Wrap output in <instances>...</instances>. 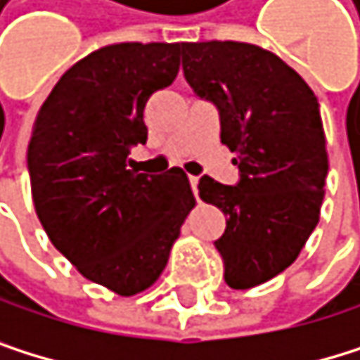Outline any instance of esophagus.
I'll list each match as a JSON object with an SVG mask.
<instances>
[{
  "label": "esophagus",
  "mask_w": 360,
  "mask_h": 360,
  "mask_svg": "<svg viewBox=\"0 0 360 360\" xmlns=\"http://www.w3.org/2000/svg\"><path fill=\"white\" fill-rule=\"evenodd\" d=\"M191 186H193V193L197 195V186H200V178H197V176H191Z\"/></svg>",
  "instance_id": "esophagus-1"
}]
</instances>
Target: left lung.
<instances>
[{
	"mask_svg": "<svg viewBox=\"0 0 360 360\" xmlns=\"http://www.w3.org/2000/svg\"><path fill=\"white\" fill-rule=\"evenodd\" d=\"M182 70L197 96L221 115V143L236 152L240 182L210 176L200 197L227 217L214 243L233 290L266 283L298 257L320 221L328 152L311 87L257 44H182Z\"/></svg>",
	"mask_w": 360,
	"mask_h": 360,
	"instance_id": "1",
	"label": "left lung"
}]
</instances>
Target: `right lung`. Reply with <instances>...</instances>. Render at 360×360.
<instances>
[{
    "label": "right lung",
    "instance_id": "obj_1",
    "mask_svg": "<svg viewBox=\"0 0 360 360\" xmlns=\"http://www.w3.org/2000/svg\"><path fill=\"white\" fill-rule=\"evenodd\" d=\"M182 42L107 44L68 68L42 103L27 148L36 214L77 271L135 296L165 271L195 197L180 167L139 174L148 98L174 83Z\"/></svg>",
    "mask_w": 360,
    "mask_h": 360
}]
</instances>
